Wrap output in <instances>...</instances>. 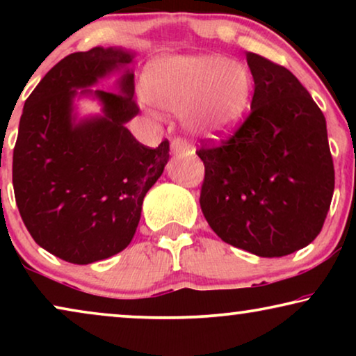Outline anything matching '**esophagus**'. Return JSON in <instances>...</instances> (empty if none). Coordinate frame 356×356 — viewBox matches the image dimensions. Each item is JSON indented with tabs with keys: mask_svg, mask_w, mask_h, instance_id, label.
Returning <instances> with one entry per match:
<instances>
[{
	"mask_svg": "<svg viewBox=\"0 0 356 356\" xmlns=\"http://www.w3.org/2000/svg\"><path fill=\"white\" fill-rule=\"evenodd\" d=\"M188 149H189V145L184 143L183 139H179V138H175L172 143H170V152H172L173 155L184 154Z\"/></svg>",
	"mask_w": 356,
	"mask_h": 356,
	"instance_id": "obj_1",
	"label": "esophagus"
}]
</instances>
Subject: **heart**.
Listing matches in <instances>:
<instances>
[{
	"instance_id": "obj_1",
	"label": "heart",
	"mask_w": 356,
	"mask_h": 356,
	"mask_svg": "<svg viewBox=\"0 0 356 356\" xmlns=\"http://www.w3.org/2000/svg\"><path fill=\"white\" fill-rule=\"evenodd\" d=\"M251 71L223 56H167L145 67L144 99L170 113H183L194 138L222 140L235 134L251 108Z\"/></svg>"
}]
</instances>
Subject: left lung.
Here are the masks:
<instances>
[{
    "mask_svg": "<svg viewBox=\"0 0 356 356\" xmlns=\"http://www.w3.org/2000/svg\"><path fill=\"white\" fill-rule=\"evenodd\" d=\"M251 115L220 147L197 152L206 167L201 209L228 245L282 257L319 235L334 194L325 118L284 66L246 55Z\"/></svg>",
    "mask_w": 356,
    "mask_h": 356,
    "instance_id": "1",
    "label": "left lung"
}]
</instances>
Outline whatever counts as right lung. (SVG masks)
Listing matches in <instances>:
<instances>
[{"instance_id":"obj_1","label":"right lung","mask_w":356,"mask_h":356,"mask_svg":"<svg viewBox=\"0 0 356 356\" xmlns=\"http://www.w3.org/2000/svg\"><path fill=\"white\" fill-rule=\"evenodd\" d=\"M134 56L123 47L72 53L24 105L13 154L17 209L37 245L72 264L106 259L129 245L144 196L168 162V140L145 147L126 128L139 113ZM111 75L116 92L91 89ZM81 99L97 101L101 111L82 115Z\"/></svg>"}]
</instances>
